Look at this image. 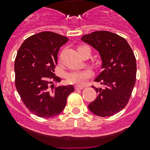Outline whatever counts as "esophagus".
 Masks as SVG:
<instances>
[{"label":"esophagus","instance_id":"1","mask_svg":"<svg viewBox=\"0 0 150 150\" xmlns=\"http://www.w3.org/2000/svg\"><path fill=\"white\" fill-rule=\"evenodd\" d=\"M74 88H75V89H76V90H81V89H83L84 87L79 86H74Z\"/></svg>","mask_w":150,"mask_h":150}]
</instances>
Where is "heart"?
Returning <instances> with one entry per match:
<instances>
[{"label": "heart", "instance_id": "b5f03b06", "mask_svg": "<svg viewBox=\"0 0 150 150\" xmlns=\"http://www.w3.org/2000/svg\"><path fill=\"white\" fill-rule=\"evenodd\" d=\"M82 46H79L80 48ZM78 48V49H79ZM91 76V72L89 70L84 71H73L67 73L66 75L67 81L71 84H76L83 86L87 81V79Z\"/></svg>", "mask_w": 150, "mask_h": 150}]
</instances>
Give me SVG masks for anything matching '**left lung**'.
Returning <instances> with one entry per match:
<instances>
[{
    "label": "left lung",
    "mask_w": 150,
    "mask_h": 150,
    "mask_svg": "<svg viewBox=\"0 0 150 150\" xmlns=\"http://www.w3.org/2000/svg\"><path fill=\"white\" fill-rule=\"evenodd\" d=\"M81 40L98 52L103 69L95 81L104 88L92 86L98 95L88 109L98 116H113L127 105L136 82L133 50L125 38L106 30L86 34Z\"/></svg>",
    "instance_id": "1"
}]
</instances>
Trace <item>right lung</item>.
<instances>
[{"instance_id":"add662e5","label":"right lung","mask_w":150,"mask_h":150,"mask_svg":"<svg viewBox=\"0 0 150 150\" xmlns=\"http://www.w3.org/2000/svg\"><path fill=\"white\" fill-rule=\"evenodd\" d=\"M68 38L51 31L30 36L18 49L15 59V84L24 104L33 114L42 118L60 114L72 85L54 86L61 78L54 74L58 53Z\"/></svg>"}]
</instances>
